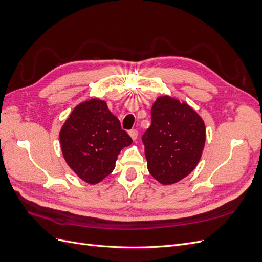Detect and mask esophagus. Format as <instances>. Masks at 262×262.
Listing matches in <instances>:
<instances>
[{"instance_id":"esophagus-1","label":"esophagus","mask_w":262,"mask_h":262,"mask_svg":"<svg viewBox=\"0 0 262 262\" xmlns=\"http://www.w3.org/2000/svg\"><path fill=\"white\" fill-rule=\"evenodd\" d=\"M129 134H130V137H131V139H132L133 141H136V140L138 139V131H137L136 129L130 130V131H129Z\"/></svg>"}]
</instances>
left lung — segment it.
Masks as SVG:
<instances>
[{
	"label": "left lung",
	"instance_id": "left-lung-1",
	"mask_svg": "<svg viewBox=\"0 0 262 262\" xmlns=\"http://www.w3.org/2000/svg\"><path fill=\"white\" fill-rule=\"evenodd\" d=\"M150 115L152 123L142 137L147 169L161 184H175L200 161L205 143L204 122L186 102L169 96L158 97Z\"/></svg>",
	"mask_w": 262,
	"mask_h": 262
}]
</instances>
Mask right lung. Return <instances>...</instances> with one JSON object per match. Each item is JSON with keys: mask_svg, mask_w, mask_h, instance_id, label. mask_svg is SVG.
I'll list each match as a JSON object with an SVG mask.
<instances>
[{"mask_svg": "<svg viewBox=\"0 0 262 262\" xmlns=\"http://www.w3.org/2000/svg\"><path fill=\"white\" fill-rule=\"evenodd\" d=\"M69 167L87 184H98L115 168L120 150L132 143L106 101L92 98L77 105L60 130Z\"/></svg>", "mask_w": 262, "mask_h": 262, "instance_id": "1", "label": "right lung"}]
</instances>
